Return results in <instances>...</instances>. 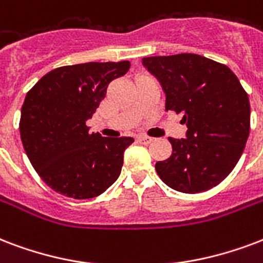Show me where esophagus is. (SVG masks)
<instances>
[{
  "instance_id": "obj_1",
  "label": "esophagus",
  "mask_w": 263,
  "mask_h": 263,
  "mask_svg": "<svg viewBox=\"0 0 263 263\" xmlns=\"http://www.w3.org/2000/svg\"><path fill=\"white\" fill-rule=\"evenodd\" d=\"M138 142L143 143V145H149V143L153 142V138H149V136H138Z\"/></svg>"
}]
</instances>
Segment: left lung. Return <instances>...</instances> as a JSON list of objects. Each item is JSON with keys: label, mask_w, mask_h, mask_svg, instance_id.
<instances>
[{"label": "left lung", "mask_w": 263, "mask_h": 263, "mask_svg": "<svg viewBox=\"0 0 263 263\" xmlns=\"http://www.w3.org/2000/svg\"><path fill=\"white\" fill-rule=\"evenodd\" d=\"M142 65L165 93V110L183 113L187 132L170 138L171 157L157 161L165 185L182 193L211 189L243 154L250 135V100L225 65L194 53L143 58Z\"/></svg>", "instance_id": "left-lung-1"}]
</instances>
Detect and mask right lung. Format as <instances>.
Masks as SVG:
<instances>
[{"instance_id":"1","label":"right lung","mask_w":263,"mask_h":263,"mask_svg":"<svg viewBox=\"0 0 263 263\" xmlns=\"http://www.w3.org/2000/svg\"><path fill=\"white\" fill-rule=\"evenodd\" d=\"M131 67L123 62L63 66L45 74L26 95L20 138L30 163L51 189L85 200L109 189L121 174L134 138L89 132L110 81Z\"/></svg>"}]
</instances>
